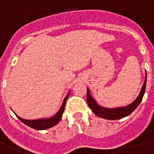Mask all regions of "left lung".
Here are the masks:
<instances>
[{"mask_svg": "<svg viewBox=\"0 0 154 154\" xmlns=\"http://www.w3.org/2000/svg\"><path fill=\"white\" fill-rule=\"evenodd\" d=\"M146 79H147V76H146V79H145L143 85L141 87V92H140L138 97H137V99L134 102H132L131 104H129L127 106L112 108V109L102 107L101 105H99L97 103V101L92 97L89 89H87L86 99L88 105H89V108L92 109V111L94 112V114H96L97 116H98L101 118H105V119L108 120H117L123 118L125 117H127L129 114H131L132 112L136 109V108L138 106L142 98H143L144 94H145V92H146Z\"/></svg>", "mask_w": 154, "mask_h": 154, "instance_id": "obj_1", "label": "left lung"}]
</instances>
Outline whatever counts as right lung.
<instances>
[{
    "label": "right lung",
    "instance_id": "1",
    "mask_svg": "<svg viewBox=\"0 0 154 154\" xmlns=\"http://www.w3.org/2000/svg\"><path fill=\"white\" fill-rule=\"evenodd\" d=\"M70 92L66 95L65 98L64 99L63 101L62 105L61 107L60 108V109L57 113H56L53 117H50V118H41V119L37 120H25L23 119L21 117H20L17 115H16L17 118L20 121L25 124L28 126L31 127L32 129H37V130H43V129H49V128H51V127L54 126L56 125L57 124L58 122H60V120L61 119V117H62L63 112H64V110H65V102L67 101L68 97L69 96Z\"/></svg>",
    "mask_w": 154,
    "mask_h": 154
}]
</instances>
